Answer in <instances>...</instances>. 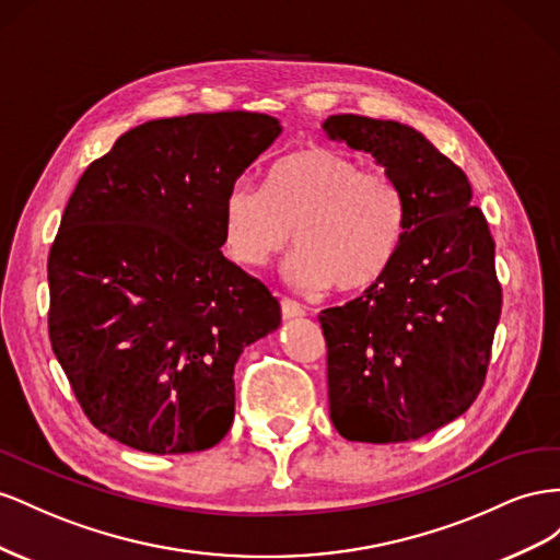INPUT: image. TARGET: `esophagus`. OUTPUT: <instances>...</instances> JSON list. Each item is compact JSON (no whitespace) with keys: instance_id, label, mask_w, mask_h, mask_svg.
<instances>
[{"instance_id":"esophagus-1","label":"esophagus","mask_w":560,"mask_h":560,"mask_svg":"<svg viewBox=\"0 0 560 560\" xmlns=\"http://www.w3.org/2000/svg\"><path fill=\"white\" fill-rule=\"evenodd\" d=\"M281 314H283V318H300V316H305V307H302L295 300L281 298Z\"/></svg>"}]
</instances>
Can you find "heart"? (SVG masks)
<instances>
[{
  "label": "heart",
  "mask_w": 560,
  "mask_h": 560,
  "mask_svg": "<svg viewBox=\"0 0 560 560\" xmlns=\"http://www.w3.org/2000/svg\"><path fill=\"white\" fill-rule=\"evenodd\" d=\"M222 246L246 269L267 265L291 238L283 262L295 289L351 295L387 275L408 234L406 191L387 171L330 148H302L265 173V185L234 180L220 201Z\"/></svg>",
  "instance_id": "b5f03b06"
}]
</instances>
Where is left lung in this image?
Wrapping results in <instances>:
<instances>
[{"mask_svg": "<svg viewBox=\"0 0 560 560\" xmlns=\"http://www.w3.org/2000/svg\"><path fill=\"white\" fill-rule=\"evenodd\" d=\"M324 131L373 154L408 201L392 269L361 298L318 314L330 420L347 441L422 439L483 387L502 312L494 242L465 171L412 126L332 115Z\"/></svg>", "mask_w": 560, "mask_h": 560, "instance_id": "8db88e82", "label": "left lung"}]
</instances>
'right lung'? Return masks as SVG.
<instances>
[{
    "label": "right lung",
    "mask_w": 560,
    "mask_h": 560,
    "mask_svg": "<svg viewBox=\"0 0 560 560\" xmlns=\"http://www.w3.org/2000/svg\"><path fill=\"white\" fill-rule=\"evenodd\" d=\"M279 133L258 112L154 119L79 178L49 253V338L109 439L180 455L230 431L234 365L281 307L222 255L220 201Z\"/></svg>",
    "instance_id": "add662e5"
}]
</instances>
